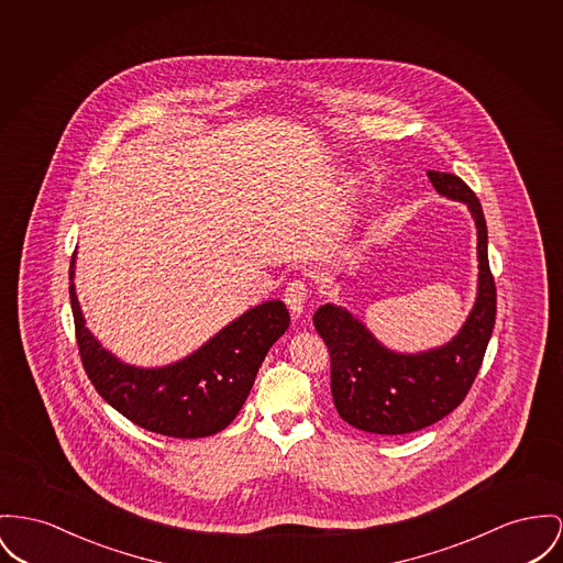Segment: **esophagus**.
<instances>
[{"mask_svg": "<svg viewBox=\"0 0 563 563\" xmlns=\"http://www.w3.org/2000/svg\"><path fill=\"white\" fill-rule=\"evenodd\" d=\"M307 297H309V286H307L302 279H292V282L286 284L284 300H286L288 309H290L295 316H299L300 311H302V307H305V302H307Z\"/></svg>", "mask_w": 563, "mask_h": 563, "instance_id": "obj_1", "label": "esophagus"}]
</instances>
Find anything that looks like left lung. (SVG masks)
<instances>
[{
  "label": "left lung",
  "instance_id": "left-lung-1",
  "mask_svg": "<svg viewBox=\"0 0 563 563\" xmlns=\"http://www.w3.org/2000/svg\"><path fill=\"white\" fill-rule=\"evenodd\" d=\"M433 188L470 207L478 228V297L446 345L420 354H397L335 305H322L313 324L331 354V393L339 416L367 433L401 435L449 416L481 372L495 327V282L488 266L487 222L481 200L456 175L429 170Z\"/></svg>",
  "mask_w": 563,
  "mask_h": 563
}]
</instances>
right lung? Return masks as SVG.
Returning <instances> with one entry per match:
<instances>
[{"label": "right lung", "instance_id": "add662e5", "mask_svg": "<svg viewBox=\"0 0 563 563\" xmlns=\"http://www.w3.org/2000/svg\"><path fill=\"white\" fill-rule=\"evenodd\" d=\"M70 305L80 363L100 397L134 424L186 440L213 435L234 420L268 347L290 324L286 305L268 300L245 311L188 358L159 369H139L119 363L87 331L75 284Z\"/></svg>", "mask_w": 563, "mask_h": 563}]
</instances>
